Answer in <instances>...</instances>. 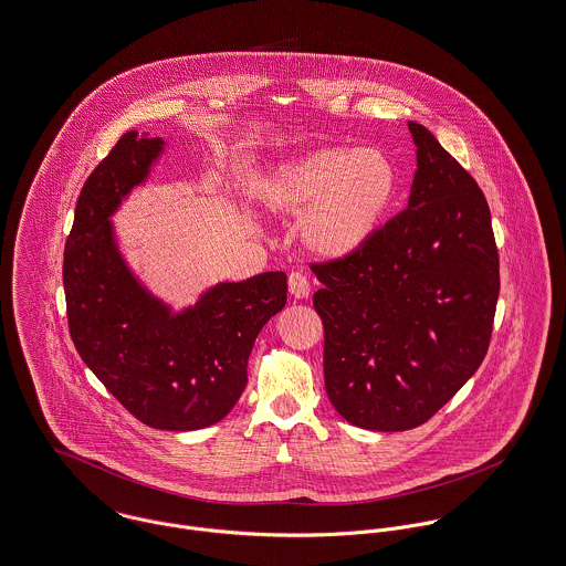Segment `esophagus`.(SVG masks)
Masks as SVG:
<instances>
[{"label":"esophagus","instance_id":"obj_1","mask_svg":"<svg viewBox=\"0 0 566 566\" xmlns=\"http://www.w3.org/2000/svg\"><path fill=\"white\" fill-rule=\"evenodd\" d=\"M289 291L295 300H305L310 295V280L302 271H293L289 275Z\"/></svg>","mask_w":566,"mask_h":566}]
</instances>
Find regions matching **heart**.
<instances>
[{
	"label": "heart",
	"mask_w": 566,
	"mask_h": 566,
	"mask_svg": "<svg viewBox=\"0 0 566 566\" xmlns=\"http://www.w3.org/2000/svg\"><path fill=\"white\" fill-rule=\"evenodd\" d=\"M396 193L390 157L373 146H325L262 176L259 200L275 216H302L300 237L318 259L357 252L381 226Z\"/></svg>",
	"instance_id": "1"
}]
</instances>
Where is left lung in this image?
<instances>
[{
    "instance_id": "8db88e82",
    "label": "left lung",
    "mask_w": 566,
    "mask_h": 566,
    "mask_svg": "<svg viewBox=\"0 0 566 566\" xmlns=\"http://www.w3.org/2000/svg\"><path fill=\"white\" fill-rule=\"evenodd\" d=\"M409 205L353 254L312 262L323 289V373L334 409L368 431H409L479 370L491 343L500 259L479 182L409 123Z\"/></svg>"
}]
</instances>
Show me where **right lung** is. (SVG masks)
Listing matches in <instances>:
<instances>
[{"instance_id":"right-lung-1","label":"right lung","mask_w":566,"mask_h":566,"mask_svg":"<svg viewBox=\"0 0 566 566\" xmlns=\"http://www.w3.org/2000/svg\"><path fill=\"white\" fill-rule=\"evenodd\" d=\"M161 153V137L129 130L87 176L64 250L66 316L87 368L139 422L198 431L237 405L254 340L289 286L282 271L219 282L175 314L137 282L109 218Z\"/></svg>"}]
</instances>
